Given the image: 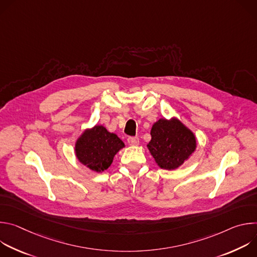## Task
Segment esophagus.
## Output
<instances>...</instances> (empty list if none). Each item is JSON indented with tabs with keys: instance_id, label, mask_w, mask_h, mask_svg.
I'll use <instances>...</instances> for the list:
<instances>
[{
	"instance_id": "esophagus-1",
	"label": "esophagus",
	"mask_w": 257,
	"mask_h": 257,
	"mask_svg": "<svg viewBox=\"0 0 257 257\" xmlns=\"http://www.w3.org/2000/svg\"><path fill=\"white\" fill-rule=\"evenodd\" d=\"M127 142L130 145H137L139 143V139H138V137H128Z\"/></svg>"
}]
</instances>
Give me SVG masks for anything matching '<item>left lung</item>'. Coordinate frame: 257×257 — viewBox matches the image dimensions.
Wrapping results in <instances>:
<instances>
[{"label": "left lung", "mask_w": 257, "mask_h": 257, "mask_svg": "<svg viewBox=\"0 0 257 257\" xmlns=\"http://www.w3.org/2000/svg\"><path fill=\"white\" fill-rule=\"evenodd\" d=\"M148 148L157 164L165 170L177 169L196 148L193 133L177 119H161L152 128Z\"/></svg>", "instance_id": "1"}]
</instances>
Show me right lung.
Masks as SVG:
<instances>
[{
	"label": "right lung",
	"instance_id": "obj_1",
	"mask_svg": "<svg viewBox=\"0 0 257 257\" xmlns=\"http://www.w3.org/2000/svg\"><path fill=\"white\" fill-rule=\"evenodd\" d=\"M124 146L116 134L109 133L102 126H95L77 140L75 152L80 163L100 173L111 166L115 155Z\"/></svg>",
	"mask_w": 257,
	"mask_h": 257
}]
</instances>
